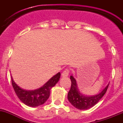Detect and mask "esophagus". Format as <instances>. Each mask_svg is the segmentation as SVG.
Listing matches in <instances>:
<instances>
[{
  "mask_svg": "<svg viewBox=\"0 0 123 123\" xmlns=\"http://www.w3.org/2000/svg\"><path fill=\"white\" fill-rule=\"evenodd\" d=\"M69 73V70L67 69H65V70L62 72V74H61L62 77H65L68 76Z\"/></svg>",
  "mask_w": 123,
  "mask_h": 123,
  "instance_id": "obj_1",
  "label": "esophagus"
}]
</instances>
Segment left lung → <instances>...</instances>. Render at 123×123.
<instances>
[{"mask_svg":"<svg viewBox=\"0 0 123 123\" xmlns=\"http://www.w3.org/2000/svg\"><path fill=\"white\" fill-rule=\"evenodd\" d=\"M70 79L71 80V87L68 93V98L69 102L79 110H87L97 104L105 94L109 86V84H108L101 92L95 95L87 96L80 92L76 80L72 75H70Z\"/></svg>","mask_w":123,"mask_h":123,"instance_id":"obj_1","label":"left lung"}]
</instances>
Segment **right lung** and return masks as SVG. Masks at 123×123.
<instances>
[{
	"mask_svg": "<svg viewBox=\"0 0 123 123\" xmlns=\"http://www.w3.org/2000/svg\"><path fill=\"white\" fill-rule=\"evenodd\" d=\"M60 76V72H58L43 86L34 90H26L20 87L14 82L11 75L12 84L17 97L25 105L31 107H36L44 104L49 98L50 90L59 80Z\"/></svg>",
	"mask_w": 123,
	"mask_h": 123,
	"instance_id": "1",
	"label": "right lung"
}]
</instances>
